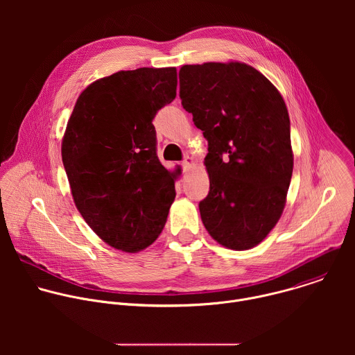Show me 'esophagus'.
I'll return each mask as SVG.
<instances>
[{"instance_id": "esophagus-1", "label": "esophagus", "mask_w": 355, "mask_h": 355, "mask_svg": "<svg viewBox=\"0 0 355 355\" xmlns=\"http://www.w3.org/2000/svg\"><path fill=\"white\" fill-rule=\"evenodd\" d=\"M192 164H193V159H192V157H189V156H187V157L182 160V163H181V166H182V170H184V171H187Z\"/></svg>"}]
</instances>
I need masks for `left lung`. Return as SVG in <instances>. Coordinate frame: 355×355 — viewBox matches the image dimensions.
Wrapping results in <instances>:
<instances>
[{"mask_svg": "<svg viewBox=\"0 0 355 355\" xmlns=\"http://www.w3.org/2000/svg\"><path fill=\"white\" fill-rule=\"evenodd\" d=\"M180 98L208 140L202 222L227 248L257 245L281 218L293 168L281 94L256 69L232 62L182 66Z\"/></svg>", "mask_w": 355, "mask_h": 355, "instance_id": "obj_1", "label": "left lung"}]
</instances>
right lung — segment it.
Masks as SVG:
<instances>
[{
  "label": "right lung",
  "mask_w": 355,
  "mask_h": 355,
  "mask_svg": "<svg viewBox=\"0 0 355 355\" xmlns=\"http://www.w3.org/2000/svg\"><path fill=\"white\" fill-rule=\"evenodd\" d=\"M177 95V70L118 71L78 96L62 143L74 204L110 245L137 252L162 233L175 173L157 157L151 123Z\"/></svg>",
  "instance_id": "right-lung-1"
}]
</instances>
